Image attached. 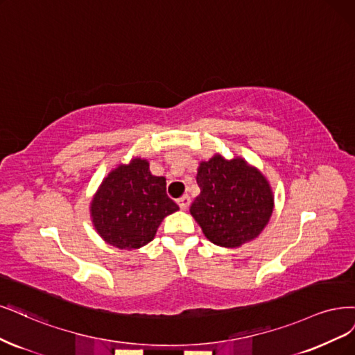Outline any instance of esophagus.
<instances>
[{"instance_id": "34e87169", "label": "esophagus", "mask_w": 355, "mask_h": 355, "mask_svg": "<svg viewBox=\"0 0 355 355\" xmlns=\"http://www.w3.org/2000/svg\"><path fill=\"white\" fill-rule=\"evenodd\" d=\"M178 204L180 207V210H187L188 207H189V204H191V198L188 197V195H183V197H180L178 200Z\"/></svg>"}]
</instances>
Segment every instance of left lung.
<instances>
[{
    "label": "left lung",
    "mask_w": 355,
    "mask_h": 355,
    "mask_svg": "<svg viewBox=\"0 0 355 355\" xmlns=\"http://www.w3.org/2000/svg\"><path fill=\"white\" fill-rule=\"evenodd\" d=\"M200 195L191 214L204 235L220 247L235 248L260 235L273 211L267 180L241 158L214 155L198 167Z\"/></svg>",
    "instance_id": "obj_1"
}]
</instances>
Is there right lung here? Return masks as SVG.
<instances>
[{
  "label": "right lung",
  "mask_w": 355,
  "mask_h": 355,
  "mask_svg": "<svg viewBox=\"0 0 355 355\" xmlns=\"http://www.w3.org/2000/svg\"><path fill=\"white\" fill-rule=\"evenodd\" d=\"M178 210L166 193V179L153 176L148 162L141 158L113 170L91 204L95 229L120 250L146 245L163 218Z\"/></svg>",
  "instance_id": "obj_1"
}]
</instances>
